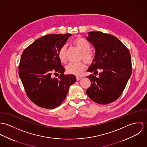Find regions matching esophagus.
<instances>
[{
  "label": "esophagus",
  "instance_id": "obj_1",
  "mask_svg": "<svg viewBox=\"0 0 147 147\" xmlns=\"http://www.w3.org/2000/svg\"><path fill=\"white\" fill-rule=\"evenodd\" d=\"M82 79V77H76L77 81H80Z\"/></svg>",
  "mask_w": 147,
  "mask_h": 147
}]
</instances>
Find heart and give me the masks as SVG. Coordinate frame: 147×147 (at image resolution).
<instances>
[{"mask_svg":"<svg viewBox=\"0 0 147 147\" xmlns=\"http://www.w3.org/2000/svg\"><path fill=\"white\" fill-rule=\"evenodd\" d=\"M73 45L81 52L80 60H83L87 65L92 64L95 60V54L90 50V43L82 37H77L73 40ZM58 57L64 64L67 62V46L66 45L60 47L58 51ZM83 62L70 64L66 67V73L75 76H81L85 69L86 65Z\"/></svg>","mask_w":147,"mask_h":147,"instance_id":"b5f03b06","label":"heart"}]
</instances>
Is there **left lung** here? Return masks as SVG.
Returning <instances> with one entry per match:
<instances>
[{
  "label": "left lung",
  "instance_id": "left-lung-1",
  "mask_svg": "<svg viewBox=\"0 0 147 147\" xmlns=\"http://www.w3.org/2000/svg\"><path fill=\"white\" fill-rule=\"evenodd\" d=\"M87 39L95 49V60L88 71L91 86L86 94L99 104H108L121 96L132 73L130 53L114 35L91 32ZM100 70L99 77L96 76Z\"/></svg>",
  "mask_w": 147,
  "mask_h": 147
}]
</instances>
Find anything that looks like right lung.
<instances>
[{
	"instance_id": "obj_1",
	"label": "right lung",
	"mask_w": 147,
	"mask_h": 147,
	"mask_svg": "<svg viewBox=\"0 0 147 147\" xmlns=\"http://www.w3.org/2000/svg\"><path fill=\"white\" fill-rule=\"evenodd\" d=\"M70 34H49L39 38L23 51L18 74L28 97L35 104L54 109L65 99L69 87L76 82L74 76L65 75V69L58 51ZM60 75L53 78L52 74Z\"/></svg>"
}]
</instances>
